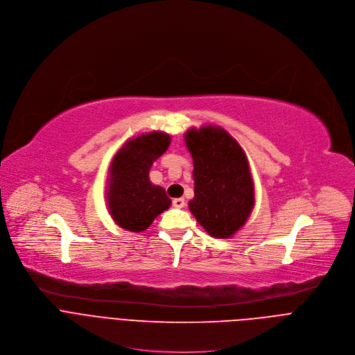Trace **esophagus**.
Returning a JSON list of instances; mask_svg holds the SVG:
<instances>
[{
	"label": "esophagus",
	"instance_id": "1",
	"mask_svg": "<svg viewBox=\"0 0 355 355\" xmlns=\"http://www.w3.org/2000/svg\"><path fill=\"white\" fill-rule=\"evenodd\" d=\"M172 204H173V207H176V208H183L184 207V198H175L173 201H172Z\"/></svg>",
	"mask_w": 355,
	"mask_h": 355
}]
</instances>
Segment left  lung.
Segmentation results:
<instances>
[{
    "mask_svg": "<svg viewBox=\"0 0 355 355\" xmlns=\"http://www.w3.org/2000/svg\"><path fill=\"white\" fill-rule=\"evenodd\" d=\"M186 147L193 158L194 198L189 208L214 238H231L248 221L254 187L245 151L223 127L189 128Z\"/></svg>",
    "mask_w": 355,
    "mask_h": 355,
    "instance_id": "obj_1",
    "label": "left lung"
}]
</instances>
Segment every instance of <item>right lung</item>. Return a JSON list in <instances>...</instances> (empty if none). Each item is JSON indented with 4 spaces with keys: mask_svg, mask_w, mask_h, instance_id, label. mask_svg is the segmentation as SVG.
<instances>
[{
    "mask_svg": "<svg viewBox=\"0 0 355 355\" xmlns=\"http://www.w3.org/2000/svg\"><path fill=\"white\" fill-rule=\"evenodd\" d=\"M171 135L162 131L141 134L117 151L109 172L107 207L114 223L130 232H143L169 208L165 189L153 184L150 169L169 147Z\"/></svg>",
    "mask_w": 355,
    "mask_h": 355,
    "instance_id": "right-lung-1",
    "label": "right lung"
}]
</instances>
